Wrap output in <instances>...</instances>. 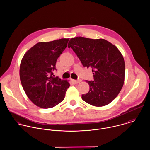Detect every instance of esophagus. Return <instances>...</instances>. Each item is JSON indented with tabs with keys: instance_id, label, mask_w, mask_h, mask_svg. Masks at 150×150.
<instances>
[{
	"instance_id": "34e87169",
	"label": "esophagus",
	"mask_w": 150,
	"mask_h": 150,
	"mask_svg": "<svg viewBox=\"0 0 150 150\" xmlns=\"http://www.w3.org/2000/svg\"><path fill=\"white\" fill-rule=\"evenodd\" d=\"M81 81V80H73V82L75 84H78Z\"/></svg>"
}]
</instances>
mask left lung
<instances>
[{
	"mask_svg": "<svg viewBox=\"0 0 150 150\" xmlns=\"http://www.w3.org/2000/svg\"><path fill=\"white\" fill-rule=\"evenodd\" d=\"M84 67L92 68L93 81H86L89 92L82 95L88 104L101 107L111 103L121 91L125 79V62L119 50L103 39L76 37L67 45Z\"/></svg>",
	"mask_w": 150,
	"mask_h": 150,
	"instance_id": "1",
	"label": "left lung"
}]
</instances>
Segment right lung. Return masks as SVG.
Instances as JSON below:
<instances>
[{"mask_svg":"<svg viewBox=\"0 0 150 150\" xmlns=\"http://www.w3.org/2000/svg\"><path fill=\"white\" fill-rule=\"evenodd\" d=\"M69 39L39 42L30 48L22 59L20 77L28 98L37 106L48 108L61 103L70 84L54 77L58 58L67 47Z\"/></svg>","mask_w":150,"mask_h":150,"instance_id":"1","label":"right lung"}]
</instances>
